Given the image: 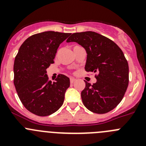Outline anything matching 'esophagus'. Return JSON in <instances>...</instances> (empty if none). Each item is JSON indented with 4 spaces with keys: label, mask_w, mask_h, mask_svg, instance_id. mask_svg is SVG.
Listing matches in <instances>:
<instances>
[{
    "label": "esophagus",
    "mask_w": 146,
    "mask_h": 146,
    "mask_svg": "<svg viewBox=\"0 0 146 146\" xmlns=\"http://www.w3.org/2000/svg\"><path fill=\"white\" fill-rule=\"evenodd\" d=\"M75 80H76L75 78H74V77H70V82H71V83H73V82H74Z\"/></svg>",
    "instance_id": "obj_1"
}]
</instances>
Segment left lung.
<instances>
[{
    "label": "left lung",
    "instance_id": "8db88e82",
    "mask_svg": "<svg viewBox=\"0 0 146 146\" xmlns=\"http://www.w3.org/2000/svg\"><path fill=\"white\" fill-rule=\"evenodd\" d=\"M66 42H75L86 49L85 69L97 73L96 83L85 82L81 92L85 107L98 114L111 111L121 102L129 85L128 62L122 50L112 40L93 31L74 33Z\"/></svg>",
    "mask_w": 146,
    "mask_h": 146
}]
</instances>
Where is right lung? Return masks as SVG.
<instances>
[{
  "instance_id": "right-lung-1",
  "label": "right lung",
  "mask_w": 146,
  "mask_h": 146,
  "mask_svg": "<svg viewBox=\"0 0 146 146\" xmlns=\"http://www.w3.org/2000/svg\"><path fill=\"white\" fill-rule=\"evenodd\" d=\"M71 33L45 31L28 37L20 46L14 63V84L20 101L38 116L56 112L64 103L69 78L58 74L49 80L46 69L53 64L60 44Z\"/></svg>"
}]
</instances>
